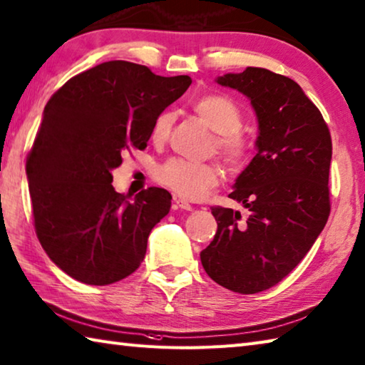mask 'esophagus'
<instances>
[{
  "instance_id": "34e87169",
  "label": "esophagus",
  "mask_w": 365,
  "mask_h": 365,
  "mask_svg": "<svg viewBox=\"0 0 365 365\" xmlns=\"http://www.w3.org/2000/svg\"><path fill=\"white\" fill-rule=\"evenodd\" d=\"M175 207L177 209H183V210H192V205L187 201V199H182V197H175L174 199Z\"/></svg>"
}]
</instances>
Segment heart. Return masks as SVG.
<instances>
[{
  "label": "heart",
  "instance_id": "heart-1",
  "mask_svg": "<svg viewBox=\"0 0 365 365\" xmlns=\"http://www.w3.org/2000/svg\"><path fill=\"white\" fill-rule=\"evenodd\" d=\"M192 109L205 125L215 131L213 148L221 155L234 173L244 170L253 158V144L240 130L244 125L242 112L232 99L223 95H204L197 98ZM174 112L164 110L156 117L152 128L155 142L168 140L173 131ZM225 178V170L218 163H195L187 160H169L156 170V180L175 195L191 201L202 199Z\"/></svg>",
  "mask_w": 365,
  "mask_h": 365
}]
</instances>
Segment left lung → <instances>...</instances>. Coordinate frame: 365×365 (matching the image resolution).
I'll return each mask as SVG.
<instances>
[{
    "instance_id": "8db88e82",
    "label": "left lung",
    "mask_w": 365,
    "mask_h": 365,
    "mask_svg": "<svg viewBox=\"0 0 365 365\" xmlns=\"http://www.w3.org/2000/svg\"><path fill=\"white\" fill-rule=\"evenodd\" d=\"M259 121L256 153L230 197L248 209L212 207L218 230L201 252L213 282L240 294L275 287L315 244L331 213L332 139L318 107L292 78L264 68L226 74Z\"/></svg>"
}]
</instances>
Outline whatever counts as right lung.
<instances>
[{
  "label": "right lung",
  "instance_id": "obj_1",
  "mask_svg": "<svg viewBox=\"0 0 365 365\" xmlns=\"http://www.w3.org/2000/svg\"><path fill=\"white\" fill-rule=\"evenodd\" d=\"M191 85L123 60L71 77L50 96L26 156L34 231L48 258L85 284L115 283L145 258L169 213L170 192L150 187L128 201L112 170L144 150L156 117Z\"/></svg>",
  "mask_w": 365,
  "mask_h": 365
}]
</instances>
